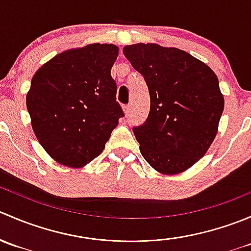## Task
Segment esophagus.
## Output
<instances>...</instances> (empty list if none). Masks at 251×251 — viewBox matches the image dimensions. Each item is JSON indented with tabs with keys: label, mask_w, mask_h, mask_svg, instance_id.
Segmentation results:
<instances>
[{
	"label": "esophagus",
	"mask_w": 251,
	"mask_h": 251,
	"mask_svg": "<svg viewBox=\"0 0 251 251\" xmlns=\"http://www.w3.org/2000/svg\"><path fill=\"white\" fill-rule=\"evenodd\" d=\"M123 109H124V113H125V115H126V116H128V114L131 113V105H130V104L124 105Z\"/></svg>",
	"instance_id": "esophagus-1"
}]
</instances>
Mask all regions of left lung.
<instances>
[{"instance_id": "8db88e82", "label": "left lung", "mask_w": 251, "mask_h": 251, "mask_svg": "<svg viewBox=\"0 0 251 251\" xmlns=\"http://www.w3.org/2000/svg\"><path fill=\"white\" fill-rule=\"evenodd\" d=\"M123 52L151 96L148 118L132 128L142 156L161 174L183 173L203 158L217 133L225 107L219 78L178 48L135 44Z\"/></svg>"}]
</instances>
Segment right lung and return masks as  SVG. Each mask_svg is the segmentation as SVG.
Wrapping results in <instances>:
<instances>
[{"instance_id": "add662e5", "label": "right lung", "mask_w": 251, "mask_h": 251, "mask_svg": "<svg viewBox=\"0 0 251 251\" xmlns=\"http://www.w3.org/2000/svg\"><path fill=\"white\" fill-rule=\"evenodd\" d=\"M118 52L115 45H87L35 73L26 108L35 136L57 163L81 168L92 161L124 116L110 75Z\"/></svg>"}]
</instances>
